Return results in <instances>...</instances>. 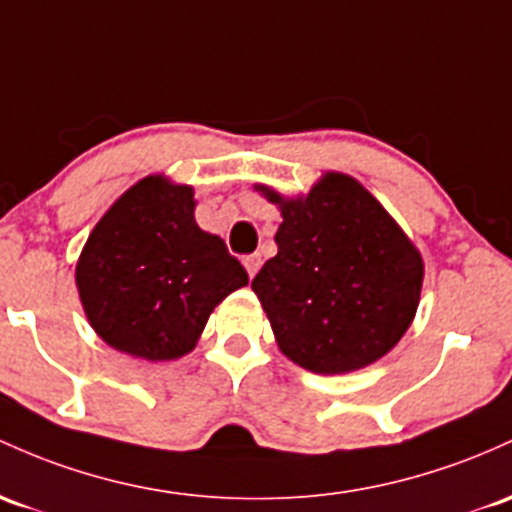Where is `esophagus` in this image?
I'll list each match as a JSON object with an SVG mask.
<instances>
[{
    "label": "esophagus",
    "mask_w": 512,
    "mask_h": 512,
    "mask_svg": "<svg viewBox=\"0 0 512 512\" xmlns=\"http://www.w3.org/2000/svg\"><path fill=\"white\" fill-rule=\"evenodd\" d=\"M243 265L247 269V277L252 279L257 274V269L262 267V255H257V252H252V255H245L243 257Z\"/></svg>",
    "instance_id": "1"
}]
</instances>
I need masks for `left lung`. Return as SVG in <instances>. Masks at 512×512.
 <instances>
[{
  "instance_id": "1",
  "label": "left lung",
  "mask_w": 512,
  "mask_h": 512,
  "mask_svg": "<svg viewBox=\"0 0 512 512\" xmlns=\"http://www.w3.org/2000/svg\"><path fill=\"white\" fill-rule=\"evenodd\" d=\"M279 252L252 279L279 350L316 374H345L384 357L415 316L423 260L362 184L328 172L284 201Z\"/></svg>"
}]
</instances>
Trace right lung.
<instances>
[{
  "instance_id": "1",
  "label": "right lung",
  "mask_w": 512,
  "mask_h": 512,
  "mask_svg": "<svg viewBox=\"0 0 512 512\" xmlns=\"http://www.w3.org/2000/svg\"><path fill=\"white\" fill-rule=\"evenodd\" d=\"M247 284L245 267L194 221L192 187L145 177L104 213L77 262L92 328L116 350L162 362L187 355L213 306Z\"/></svg>"
}]
</instances>
